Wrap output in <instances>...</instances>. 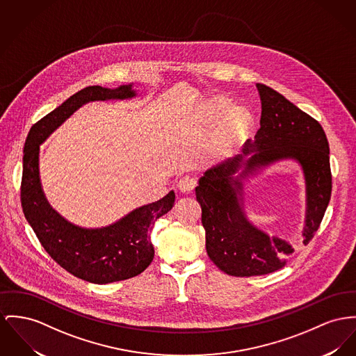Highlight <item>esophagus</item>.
<instances>
[{
    "label": "esophagus",
    "mask_w": 356,
    "mask_h": 356,
    "mask_svg": "<svg viewBox=\"0 0 356 356\" xmlns=\"http://www.w3.org/2000/svg\"><path fill=\"white\" fill-rule=\"evenodd\" d=\"M177 186L181 193H190L195 188V179L191 177H184L179 179Z\"/></svg>",
    "instance_id": "esophagus-1"
}]
</instances>
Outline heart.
Returning <instances> with one entry per match:
<instances>
[{
    "instance_id": "obj_1",
    "label": "heart",
    "mask_w": 356,
    "mask_h": 356,
    "mask_svg": "<svg viewBox=\"0 0 356 356\" xmlns=\"http://www.w3.org/2000/svg\"><path fill=\"white\" fill-rule=\"evenodd\" d=\"M229 111H231V106L227 102H222V101L217 102L216 106H214L213 112H212L213 122H218L220 120L224 119L228 115ZM245 124H247V113L243 109H236L232 113L229 121H228L224 138L225 139H231L232 136L236 135L241 128L245 127Z\"/></svg>"
}]
</instances>
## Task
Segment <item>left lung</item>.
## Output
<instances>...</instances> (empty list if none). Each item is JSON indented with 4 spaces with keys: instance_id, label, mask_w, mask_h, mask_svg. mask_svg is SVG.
Returning <instances> with one entry per match:
<instances>
[{
    "instance_id": "1",
    "label": "left lung",
    "mask_w": 356,
    "mask_h": 356,
    "mask_svg": "<svg viewBox=\"0 0 356 356\" xmlns=\"http://www.w3.org/2000/svg\"><path fill=\"white\" fill-rule=\"evenodd\" d=\"M261 128L241 154L208 168L198 179L195 197L202 209L207 252L234 277L264 275L282 268L294 254L284 237L268 235L245 211V182L267 167L297 163L305 184V218L301 231L308 244L331 200L330 144L323 127L274 89L257 83Z\"/></svg>"
}]
</instances>
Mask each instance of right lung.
<instances>
[{
  "label": "right lung",
  "mask_w": 356,
  "mask_h": 356,
  "mask_svg": "<svg viewBox=\"0 0 356 356\" xmlns=\"http://www.w3.org/2000/svg\"><path fill=\"white\" fill-rule=\"evenodd\" d=\"M135 97L138 92L134 83L113 89L88 86L38 121L25 140L22 181L25 218L54 261L72 275L92 284L124 281L139 275L149 266L155 254L151 243L154 224L172 209L175 193L170 190L163 198L135 208L105 227L76 225L48 202L40 179V144L85 104Z\"/></svg>",
  "instance_id": "obj_1"
}]
</instances>
